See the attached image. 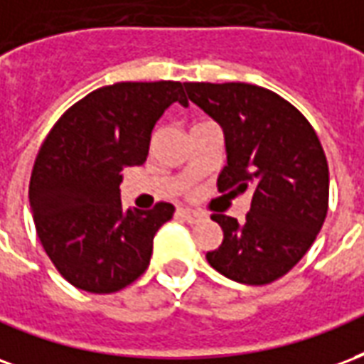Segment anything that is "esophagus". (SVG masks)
<instances>
[{"label":"esophagus","mask_w":364,"mask_h":364,"mask_svg":"<svg viewBox=\"0 0 364 364\" xmlns=\"http://www.w3.org/2000/svg\"><path fill=\"white\" fill-rule=\"evenodd\" d=\"M178 215L180 217H184L186 221H198V219H201V213H198V211H193V209H186V208H180L178 209Z\"/></svg>","instance_id":"34e87169"}]
</instances>
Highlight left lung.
Segmentation results:
<instances>
[{
  "instance_id": "1",
  "label": "left lung",
  "mask_w": 364,
  "mask_h": 364,
  "mask_svg": "<svg viewBox=\"0 0 364 364\" xmlns=\"http://www.w3.org/2000/svg\"><path fill=\"white\" fill-rule=\"evenodd\" d=\"M184 87L225 135L219 192L254 190L244 221L211 217L223 242L205 254L209 266L244 285L279 279L309 252L328 213L330 171L316 132L285 98L258 85Z\"/></svg>"
}]
</instances>
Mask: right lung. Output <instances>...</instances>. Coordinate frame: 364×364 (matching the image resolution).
<instances>
[{
    "label": "right lung",
    "mask_w": 364,
    "mask_h": 364,
    "mask_svg": "<svg viewBox=\"0 0 364 364\" xmlns=\"http://www.w3.org/2000/svg\"><path fill=\"white\" fill-rule=\"evenodd\" d=\"M172 102L188 105L178 81L108 85L71 106L42 143L31 211L48 258L73 287L116 293L149 266L174 205L124 209L122 168L147 161L153 127Z\"/></svg>",
    "instance_id": "right-lung-1"
}]
</instances>
